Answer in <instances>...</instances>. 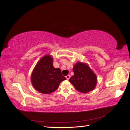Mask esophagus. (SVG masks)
Masks as SVG:
<instances>
[{"label":"esophagus","instance_id":"34e87169","mask_svg":"<svg viewBox=\"0 0 130 130\" xmlns=\"http://www.w3.org/2000/svg\"><path fill=\"white\" fill-rule=\"evenodd\" d=\"M66 78H67V80H69V78H70V75H67V76H66Z\"/></svg>","mask_w":130,"mask_h":130}]
</instances>
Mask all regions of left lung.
<instances>
[{
    "mask_svg": "<svg viewBox=\"0 0 130 130\" xmlns=\"http://www.w3.org/2000/svg\"><path fill=\"white\" fill-rule=\"evenodd\" d=\"M73 70L74 75L69 81L77 91L87 93L95 88L96 75L87 63L77 62L74 64Z\"/></svg>",
    "mask_w": 130,
    "mask_h": 130,
    "instance_id": "8db88e82",
    "label": "left lung"
}]
</instances>
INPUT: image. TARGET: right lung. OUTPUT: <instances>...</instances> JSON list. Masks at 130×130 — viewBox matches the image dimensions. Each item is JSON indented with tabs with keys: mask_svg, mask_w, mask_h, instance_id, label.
<instances>
[{
	"mask_svg": "<svg viewBox=\"0 0 130 130\" xmlns=\"http://www.w3.org/2000/svg\"><path fill=\"white\" fill-rule=\"evenodd\" d=\"M66 78L60 68L53 66V58L50 55L42 57L35 66L31 74V81L34 88L43 94L52 93L58 88Z\"/></svg>",
	"mask_w": 130,
	"mask_h": 130,
	"instance_id": "add662e5",
	"label": "right lung"
}]
</instances>
